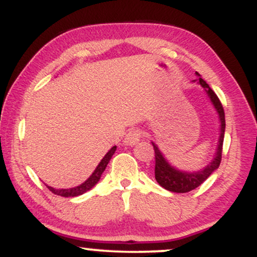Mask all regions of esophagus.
<instances>
[{"instance_id": "obj_1", "label": "esophagus", "mask_w": 257, "mask_h": 257, "mask_svg": "<svg viewBox=\"0 0 257 257\" xmlns=\"http://www.w3.org/2000/svg\"><path fill=\"white\" fill-rule=\"evenodd\" d=\"M141 140V132L138 130H132L128 134H126L125 140H123V143L126 146H136V144L140 142Z\"/></svg>"}]
</instances>
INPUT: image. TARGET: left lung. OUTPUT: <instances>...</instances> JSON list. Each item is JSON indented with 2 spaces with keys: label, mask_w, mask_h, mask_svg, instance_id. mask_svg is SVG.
<instances>
[{
  "label": "left lung",
  "mask_w": 257,
  "mask_h": 257,
  "mask_svg": "<svg viewBox=\"0 0 257 257\" xmlns=\"http://www.w3.org/2000/svg\"><path fill=\"white\" fill-rule=\"evenodd\" d=\"M195 75L198 76V79L193 80V82H197L198 85L203 87L212 106L215 108L216 113H217L218 121H220V135H218L217 147H216V152L212 160L206 166H204L203 169L198 170V171H184V170L177 169L166 159L165 155L163 154V152L158 147V144H155L152 141L155 151V180L163 188L174 193L191 192L200 186L203 182H205L211 174H214L216 170L218 169L222 158V144H223L224 130H226L223 106H222L220 99L216 96L215 92L201 79L200 75L198 73H195Z\"/></svg>",
  "instance_id": "8db88e82"
}]
</instances>
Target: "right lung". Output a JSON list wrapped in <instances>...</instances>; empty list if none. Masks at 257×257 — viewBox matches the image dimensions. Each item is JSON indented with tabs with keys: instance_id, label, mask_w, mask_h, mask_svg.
<instances>
[{
	"instance_id": "add662e5",
	"label": "right lung",
	"mask_w": 257,
	"mask_h": 257,
	"mask_svg": "<svg viewBox=\"0 0 257 257\" xmlns=\"http://www.w3.org/2000/svg\"><path fill=\"white\" fill-rule=\"evenodd\" d=\"M115 151H116V146H114L113 148L109 149L108 153H106L104 157H103V159L99 161V164H98L96 169H94V171L92 172V175L90 176V177H88L85 182L79 184V186L73 187V188H62V189H56V188H53V187L47 186L48 189H50L52 193H54V194L60 195V197H65V198L79 197V195L83 194V193L90 191V189L93 188V187L96 186L98 182H99L100 176H102L103 172H104L105 167H106V165H108L109 161H110L111 157L114 155Z\"/></svg>"
}]
</instances>
